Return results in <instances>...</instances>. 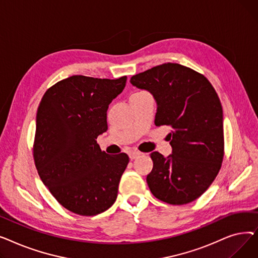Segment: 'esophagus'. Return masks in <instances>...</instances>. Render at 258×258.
I'll list each match as a JSON object with an SVG mask.
<instances>
[{"label":"esophagus","mask_w":258,"mask_h":258,"mask_svg":"<svg viewBox=\"0 0 258 258\" xmlns=\"http://www.w3.org/2000/svg\"><path fill=\"white\" fill-rule=\"evenodd\" d=\"M140 155H141V153H139V152H131L128 156H130V159H131V160H134V159L138 158Z\"/></svg>","instance_id":"obj_1"}]
</instances>
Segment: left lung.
Segmentation results:
<instances>
[{
    "label": "left lung",
    "mask_w": 258,
    "mask_h": 258,
    "mask_svg": "<svg viewBox=\"0 0 258 258\" xmlns=\"http://www.w3.org/2000/svg\"><path fill=\"white\" fill-rule=\"evenodd\" d=\"M131 84L154 96L155 124L171 127L172 153L151 154L154 167L147 185L167 204H188L207 190L221 169L224 127L218 94L204 75L172 62L134 75Z\"/></svg>",
    "instance_id": "8db88e82"
}]
</instances>
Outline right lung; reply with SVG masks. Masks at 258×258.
<instances>
[{"instance_id": "1", "label": "right lung", "mask_w": 258, "mask_h": 258, "mask_svg": "<svg viewBox=\"0 0 258 258\" xmlns=\"http://www.w3.org/2000/svg\"><path fill=\"white\" fill-rule=\"evenodd\" d=\"M126 79L73 75L48 89L38 105L33 147L37 172L59 204L76 214H99L117 199L128 156L101 152L96 139L107 131L108 104Z\"/></svg>"}]
</instances>
